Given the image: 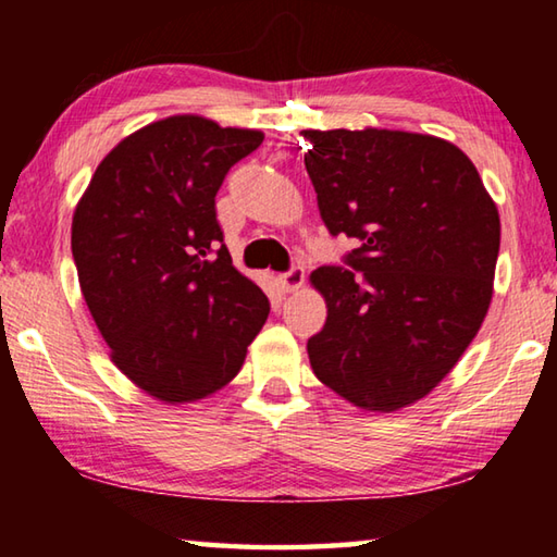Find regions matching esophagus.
I'll list each match as a JSON object with an SVG mask.
<instances>
[{"label":"esophagus","mask_w":557,"mask_h":557,"mask_svg":"<svg viewBox=\"0 0 557 557\" xmlns=\"http://www.w3.org/2000/svg\"><path fill=\"white\" fill-rule=\"evenodd\" d=\"M305 268L301 265H295V268H289L287 272H282V275L277 277L280 280V285H282V289L285 292H297L301 285H305Z\"/></svg>","instance_id":"1"}]
</instances>
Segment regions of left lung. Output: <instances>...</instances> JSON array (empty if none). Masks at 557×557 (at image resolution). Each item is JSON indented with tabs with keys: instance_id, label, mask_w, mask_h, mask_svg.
<instances>
[{
	"instance_id": "left-lung-1",
	"label": "left lung",
	"mask_w": 557,
	"mask_h": 557,
	"mask_svg": "<svg viewBox=\"0 0 557 557\" xmlns=\"http://www.w3.org/2000/svg\"><path fill=\"white\" fill-rule=\"evenodd\" d=\"M305 137L324 225L358 240L344 265L309 277L326 301L309 363L356 408H408L455 369L488 312L496 203L447 139L375 127Z\"/></svg>"
}]
</instances>
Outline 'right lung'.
<instances>
[{
    "mask_svg": "<svg viewBox=\"0 0 557 557\" xmlns=\"http://www.w3.org/2000/svg\"><path fill=\"white\" fill-rule=\"evenodd\" d=\"M262 137L199 115L152 122L102 159L75 206L83 297L112 363L157 400L221 391L270 314L265 292L233 268L215 221L225 174Z\"/></svg>",
    "mask_w": 557,
    "mask_h": 557,
    "instance_id": "add662e5",
    "label": "right lung"
}]
</instances>
